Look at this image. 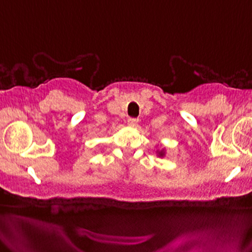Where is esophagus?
Here are the masks:
<instances>
[{
	"label": "esophagus",
	"instance_id": "esophagus-1",
	"mask_svg": "<svg viewBox=\"0 0 252 252\" xmlns=\"http://www.w3.org/2000/svg\"><path fill=\"white\" fill-rule=\"evenodd\" d=\"M137 123H138V120H137V119H129L128 120V126H135Z\"/></svg>",
	"mask_w": 252,
	"mask_h": 252
}]
</instances>
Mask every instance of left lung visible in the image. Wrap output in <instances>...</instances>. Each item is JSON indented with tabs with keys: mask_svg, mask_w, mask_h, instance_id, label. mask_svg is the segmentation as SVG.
Segmentation results:
<instances>
[{
	"mask_svg": "<svg viewBox=\"0 0 252 252\" xmlns=\"http://www.w3.org/2000/svg\"><path fill=\"white\" fill-rule=\"evenodd\" d=\"M158 152V156L159 157H164V155H165V151L164 150H161V151H157Z\"/></svg>",
	"mask_w": 252,
	"mask_h": 252,
	"instance_id": "1",
	"label": "left lung"
}]
</instances>
